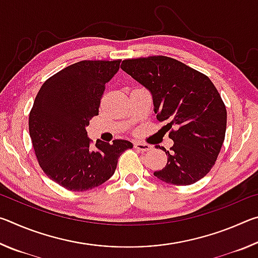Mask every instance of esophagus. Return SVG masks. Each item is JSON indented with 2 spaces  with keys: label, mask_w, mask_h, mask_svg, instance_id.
<instances>
[{
  "label": "esophagus",
  "mask_w": 258,
  "mask_h": 258,
  "mask_svg": "<svg viewBox=\"0 0 258 258\" xmlns=\"http://www.w3.org/2000/svg\"><path fill=\"white\" fill-rule=\"evenodd\" d=\"M134 148L137 150H139V151H142V152H145V151H149V150H151V146L150 145H148V143H142V142H134Z\"/></svg>",
  "instance_id": "obj_1"
}]
</instances>
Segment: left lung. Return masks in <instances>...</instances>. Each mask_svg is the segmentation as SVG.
<instances>
[{
  "mask_svg": "<svg viewBox=\"0 0 258 258\" xmlns=\"http://www.w3.org/2000/svg\"><path fill=\"white\" fill-rule=\"evenodd\" d=\"M120 68L152 94L159 121L167 120L174 141L167 164L154 173L174 185H189L215 165L223 146L226 108L208 76L165 55L123 60Z\"/></svg>",
  "mask_w": 258,
  "mask_h": 258,
  "instance_id": "1",
  "label": "left lung"
}]
</instances>
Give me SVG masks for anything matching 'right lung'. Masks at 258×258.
Returning a JSON list of instances; mask_svg holds the SVG:
<instances>
[{"mask_svg": "<svg viewBox=\"0 0 258 258\" xmlns=\"http://www.w3.org/2000/svg\"><path fill=\"white\" fill-rule=\"evenodd\" d=\"M120 60H83L44 82L29 112V135L35 156L47 177L69 191L101 185L115 173L120 155L133 148L126 140L97 141L85 127L99 115L106 83Z\"/></svg>", "mask_w": 258, "mask_h": 258, "instance_id": "1", "label": "right lung"}]
</instances>
